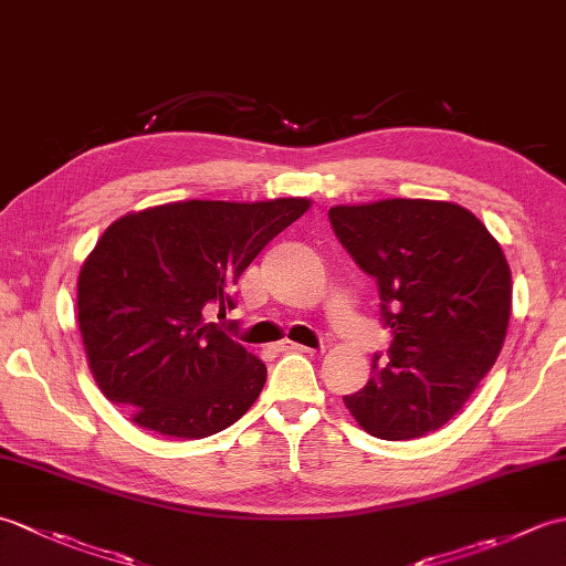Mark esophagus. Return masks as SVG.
Wrapping results in <instances>:
<instances>
[{
    "mask_svg": "<svg viewBox=\"0 0 566 566\" xmlns=\"http://www.w3.org/2000/svg\"><path fill=\"white\" fill-rule=\"evenodd\" d=\"M276 353H308L306 345H298V343H292V340H282L274 345Z\"/></svg>",
    "mask_w": 566,
    "mask_h": 566,
    "instance_id": "esophagus-1",
    "label": "esophagus"
}]
</instances>
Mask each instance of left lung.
Masks as SVG:
<instances>
[{"mask_svg":"<svg viewBox=\"0 0 566 566\" xmlns=\"http://www.w3.org/2000/svg\"><path fill=\"white\" fill-rule=\"evenodd\" d=\"M343 248L379 286L394 340L371 379L345 396L359 428L411 440L442 428L494 367L511 316V270L499 240L460 203L384 199L333 207Z\"/></svg>","mask_w":566,"mask_h":566,"instance_id":"obj_1","label":"left lung"}]
</instances>
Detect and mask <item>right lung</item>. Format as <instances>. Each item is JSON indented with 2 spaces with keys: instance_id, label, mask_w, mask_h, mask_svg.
Returning <instances> with one entry per match:
<instances>
[{
  "instance_id": "1",
  "label": "right lung",
  "mask_w": 566,
  "mask_h": 566,
  "mask_svg": "<svg viewBox=\"0 0 566 566\" xmlns=\"http://www.w3.org/2000/svg\"><path fill=\"white\" fill-rule=\"evenodd\" d=\"M308 199L175 201L106 228L77 280L87 363L106 399L160 436L209 438L255 403L268 367L207 316Z\"/></svg>"
}]
</instances>
